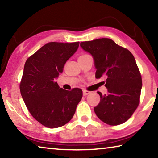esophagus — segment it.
Segmentation results:
<instances>
[{"label":"esophagus","instance_id":"esophagus-1","mask_svg":"<svg viewBox=\"0 0 158 158\" xmlns=\"http://www.w3.org/2000/svg\"><path fill=\"white\" fill-rule=\"evenodd\" d=\"M90 93H91V92H90V91H89V90H83V95H84V96H85V95H87L90 94Z\"/></svg>","mask_w":158,"mask_h":158}]
</instances>
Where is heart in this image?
I'll use <instances>...</instances> for the list:
<instances>
[{
    "label": "heart",
    "mask_w": 158,
    "mask_h": 158,
    "mask_svg": "<svg viewBox=\"0 0 158 158\" xmlns=\"http://www.w3.org/2000/svg\"><path fill=\"white\" fill-rule=\"evenodd\" d=\"M86 55H88V54H83L81 56H86Z\"/></svg>",
    "instance_id": "1"
}]
</instances>
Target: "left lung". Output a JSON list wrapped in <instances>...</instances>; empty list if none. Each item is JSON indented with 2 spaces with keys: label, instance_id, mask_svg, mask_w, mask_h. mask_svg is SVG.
<instances>
[{
  "label": "left lung",
  "instance_id": "1",
  "mask_svg": "<svg viewBox=\"0 0 158 158\" xmlns=\"http://www.w3.org/2000/svg\"><path fill=\"white\" fill-rule=\"evenodd\" d=\"M80 46L94 58L95 77H105L108 93L100 96L94 108L97 116L110 125L127 121L139 105L142 80L135 57L129 50L109 38L82 42Z\"/></svg>",
  "mask_w": 158,
  "mask_h": 158
}]
</instances>
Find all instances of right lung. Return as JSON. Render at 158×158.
<instances>
[{"mask_svg":"<svg viewBox=\"0 0 158 158\" xmlns=\"http://www.w3.org/2000/svg\"><path fill=\"white\" fill-rule=\"evenodd\" d=\"M79 44V42H49L25 63L21 95L32 116L47 127H59L68 123L82 98L81 89L64 90L55 81Z\"/></svg>","mask_w":158,"mask_h":158,"instance_id":"1","label":"right lung"}]
</instances>
